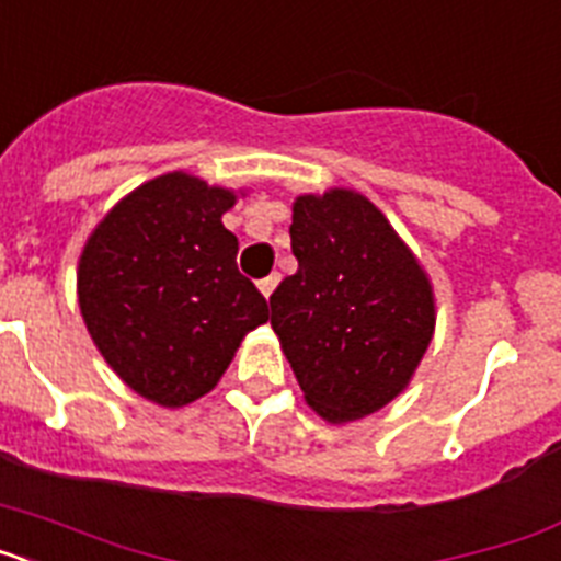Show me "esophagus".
<instances>
[{
    "instance_id": "esophagus-1",
    "label": "esophagus",
    "mask_w": 561,
    "mask_h": 561,
    "mask_svg": "<svg viewBox=\"0 0 561 561\" xmlns=\"http://www.w3.org/2000/svg\"><path fill=\"white\" fill-rule=\"evenodd\" d=\"M277 280H280V275H277V272H272V275L261 277V280H257V289H261V295H264V297H270L272 291H275Z\"/></svg>"
}]
</instances>
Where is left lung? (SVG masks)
<instances>
[{"instance_id": "obj_1", "label": "left lung", "mask_w": 561, "mask_h": 561, "mask_svg": "<svg viewBox=\"0 0 561 561\" xmlns=\"http://www.w3.org/2000/svg\"><path fill=\"white\" fill-rule=\"evenodd\" d=\"M295 275L272 291V329L306 401L331 424L404 390L435 329L433 289L379 207L354 191L291 207Z\"/></svg>"}]
</instances>
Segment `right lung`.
Masks as SVG:
<instances>
[{
  "label": "right lung",
  "instance_id": "right-lung-1",
  "mask_svg": "<svg viewBox=\"0 0 561 561\" xmlns=\"http://www.w3.org/2000/svg\"><path fill=\"white\" fill-rule=\"evenodd\" d=\"M232 205L225 187L165 173L128 193L83 247V323L114 374L162 408L216 388L247 331L270 320L221 225Z\"/></svg>",
  "mask_w": 561,
  "mask_h": 561
}]
</instances>
